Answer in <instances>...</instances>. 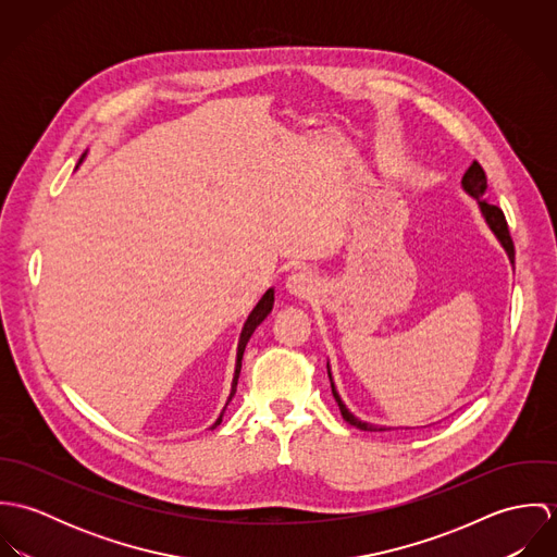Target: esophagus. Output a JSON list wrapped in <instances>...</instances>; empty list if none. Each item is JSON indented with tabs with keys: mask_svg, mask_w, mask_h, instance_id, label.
<instances>
[{
	"mask_svg": "<svg viewBox=\"0 0 557 557\" xmlns=\"http://www.w3.org/2000/svg\"><path fill=\"white\" fill-rule=\"evenodd\" d=\"M285 289L296 296V298H309L315 289H318V283L313 278V274L309 272H292L285 281Z\"/></svg>",
	"mask_w": 557,
	"mask_h": 557,
	"instance_id": "34e87169",
	"label": "esophagus"
}]
</instances>
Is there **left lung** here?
Instances as JSON below:
<instances>
[{
  "label": "left lung",
  "mask_w": 557,
  "mask_h": 557,
  "mask_svg": "<svg viewBox=\"0 0 557 557\" xmlns=\"http://www.w3.org/2000/svg\"><path fill=\"white\" fill-rule=\"evenodd\" d=\"M461 186H463V190H466L470 197H474V199H476L478 208H480V214H482V219H484L486 227L493 232V236L497 238V242L502 244V248L506 250V255H508L510 263L515 265V244H512V238H510V232H508V225H506L504 212H502L497 206H491V203L484 199V190H486V175H484V171H482V166L478 164L476 160H474V162L470 164V169L466 171V175H463V180H461ZM327 377H330L332 395H334L336 403H338L341 416H343L351 426H356V429H360V431H388V426H380V424L364 422V420L356 418V416L347 409V405L343 403V398H341L338 391H336V386H334V380H332V373H330V362H327ZM407 429H409V426H407Z\"/></svg>",
  "instance_id": "obj_1"
}]
</instances>
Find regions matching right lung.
<instances>
[{
  "label": "right lung",
  "mask_w": 557,
  "mask_h": 557,
  "mask_svg": "<svg viewBox=\"0 0 557 557\" xmlns=\"http://www.w3.org/2000/svg\"><path fill=\"white\" fill-rule=\"evenodd\" d=\"M85 157H81L79 162H83ZM272 307H274V287H270L263 296H261V300L255 305V309L250 311V315L248 319L244 321V327H242V332H239V341H238V354H236V371H234V382H232V393H230V398H227V403H225V407H223V411H221V416L216 418V422L210 426V429H216L221 422H223V416H225V409H227V405L232 403V398L236 395V388H238V377H239V369H242V356H244V349H246V343H248V338L252 336V332H255V327L263 321V319L270 315V311H272Z\"/></svg>",
  "instance_id": "add662e5"
}]
</instances>
